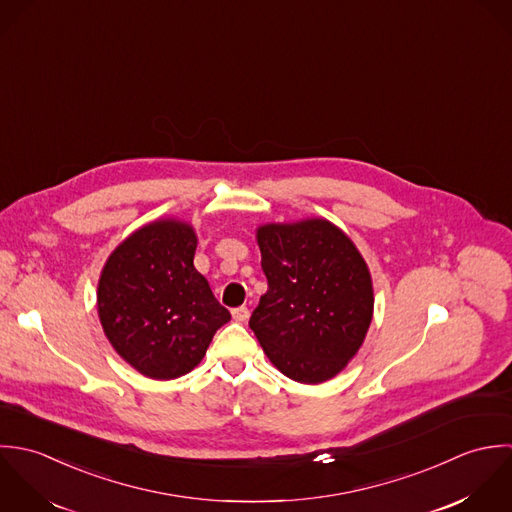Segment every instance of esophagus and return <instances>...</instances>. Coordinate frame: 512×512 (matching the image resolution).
I'll use <instances>...</instances> for the list:
<instances>
[{"label": "esophagus", "mask_w": 512, "mask_h": 512, "mask_svg": "<svg viewBox=\"0 0 512 512\" xmlns=\"http://www.w3.org/2000/svg\"><path fill=\"white\" fill-rule=\"evenodd\" d=\"M231 314H233V318L237 320V322H245L247 318H249V308L247 307H239L233 308L231 310Z\"/></svg>", "instance_id": "1"}]
</instances>
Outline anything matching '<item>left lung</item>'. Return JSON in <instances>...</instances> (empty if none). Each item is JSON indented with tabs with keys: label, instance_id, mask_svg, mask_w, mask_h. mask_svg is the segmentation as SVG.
<instances>
[{
	"label": "left lung",
	"instance_id": "8db88e82",
	"mask_svg": "<svg viewBox=\"0 0 512 512\" xmlns=\"http://www.w3.org/2000/svg\"><path fill=\"white\" fill-rule=\"evenodd\" d=\"M267 293L249 326L291 380L334 378L362 346L374 312L372 277L350 237L326 219L257 229Z\"/></svg>",
	"mask_w": 512,
	"mask_h": 512
}]
</instances>
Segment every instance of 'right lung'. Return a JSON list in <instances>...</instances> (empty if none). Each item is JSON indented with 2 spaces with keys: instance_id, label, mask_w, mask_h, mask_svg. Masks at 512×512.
<instances>
[{
  "instance_id": "right-lung-1",
  "label": "right lung",
  "mask_w": 512,
  "mask_h": 512,
  "mask_svg": "<svg viewBox=\"0 0 512 512\" xmlns=\"http://www.w3.org/2000/svg\"><path fill=\"white\" fill-rule=\"evenodd\" d=\"M192 225L158 219L126 237L104 265L97 307L112 348L140 374L174 380L192 372L231 314L194 267Z\"/></svg>"
}]
</instances>
